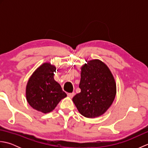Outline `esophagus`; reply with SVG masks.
<instances>
[{"label":"esophagus","instance_id":"esophagus-1","mask_svg":"<svg viewBox=\"0 0 148 148\" xmlns=\"http://www.w3.org/2000/svg\"><path fill=\"white\" fill-rule=\"evenodd\" d=\"M67 96L70 97V98H72L74 96V93H67Z\"/></svg>","mask_w":148,"mask_h":148}]
</instances>
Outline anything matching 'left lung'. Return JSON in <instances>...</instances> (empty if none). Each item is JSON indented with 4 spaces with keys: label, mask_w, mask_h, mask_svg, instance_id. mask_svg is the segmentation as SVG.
I'll return each mask as SVG.
<instances>
[{
    "label": "left lung",
    "mask_w": 148,
    "mask_h": 148,
    "mask_svg": "<svg viewBox=\"0 0 148 148\" xmlns=\"http://www.w3.org/2000/svg\"><path fill=\"white\" fill-rule=\"evenodd\" d=\"M81 67V92L72 101L83 116L94 118L107 111L115 99L116 84L112 72L99 59L86 61Z\"/></svg>",
    "instance_id": "1"
}]
</instances>
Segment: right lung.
Returning a JSON list of instances; mask_svg holds the SVG:
<instances>
[{
  "instance_id": "obj_1",
  "label": "right lung",
  "mask_w": 148,
  "mask_h": 148,
  "mask_svg": "<svg viewBox=\"0 0 148 148\" xmlns=\"http://www.w3.org/2000/svg\"><path fill=\"white\" fill-rule=\"evenodd\" d=\"M55 65L50 62L40 65L33 72L26 86V99L34 109L42 113L51 112L60 101L67 97L54 79Z\"/></svg>"
}]
</instances>
